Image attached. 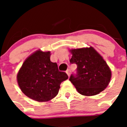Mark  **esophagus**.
Returning <instances> with one entry per match:
<instances>
[{"mask_svg": "<svg viewBox=\"0 0 127 127\" xmlns=\"http://www.w3.org/2000/svg\"><path fill=\"white\" fill-rule=\"evenodd\" d=\"M66 73L67 74V75H68V76L69 77V76H70V69H67V70H66Z\"/></svg>", "mask_w": 127, "mask_h": 127, "instance_id": "34e87169", "label": "esophagus"}]
</instances>
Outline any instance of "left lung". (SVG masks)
Returning <instances> with one entry per match:
<instances>
[{
  "label": "left lung",
  "mask_w": 127,
  "mask_h": 127,
  "mask_svg": "<svg viewBox=\"0 0 127 127\" xmlns=\"http://www.w3.org/2000/svg\"><path fill=\"white\" fill-rule=\"evenodd\" d=\"M70 64L77 65L69 81L80 94L86 96L101 92L108 85L111 72L107 63L92 47L72 50Z\"/></svg>",
  "instance_id": "8db88e82"
}]
</instances>
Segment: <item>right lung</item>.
Instances as JSON below:
<instances>
[{
	"instance_id": "1",
	"label": "right lung",
	"mask_w": 127,
	"mask_h": 127,
	"mask_svg": "<svg viewBox=\"0 0 127 127\" xmlns=\"http://www.w3.org/2000/svg\"><path fill=\"white\" fill-rule=\"evenodd\" d=\"M68 79L59 71L57 63L50 61V52L37 51L26 59L17 76L23 94L38 102H46L57 96L62 82Z\"/></svg>"
}]
</instances>
